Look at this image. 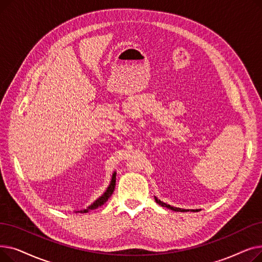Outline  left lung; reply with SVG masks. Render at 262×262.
Masks as SVG:
<instances>
[{"label": "left lung", "mask_w": 262, "mask_h": 262, "mask_svg": "<svg viewBox=\"0 0 262 262\" xmlns=\"http://www.w3.org/2000/svg\"><path fill=\"white\" fill-rule=\"evenodd\" d=\"M155 201H156V203H158L159 205H161L162 207H167V208H169V209H171V210H174V211H181V212H187V211H193V212H196V211H199L200 209H183V208H178V207H174V206H171V205H169V204H167V203H163V202H161L160 200H158L156 196H155Z\"/></svg>", "instance_id": "obj_1"}]
</instances>
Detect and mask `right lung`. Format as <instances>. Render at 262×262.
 Returning a JSON list of instances; mask_svg holds the SVG:
<instances>
[{
  "label": "right lung",
  "instance_id": "add662e5",
  "mask_svg": "<svg viewBox=\"0 0 262 262\" xmlns=\"http://www.w3.org/2000/svg\"><path fill=\"white\" fill-rule=\"evenodd\" d=\"M116 176H117V172H114V174H113V176H112V181H110L109 186L107 187V189L105 190L104 193H103L99 199H96L91 205L88 206L87 208L81 209V210H77V211H75V212L86 213V212H88V211H90V210L96 209L98 207H100V206L104 205V204L108 201V199H109L110 196H112V194L114 193V190H115V188H116Z\"/></svg>",
  "mask_w": 262,
  "mask_h": 262
}]
</instances>
